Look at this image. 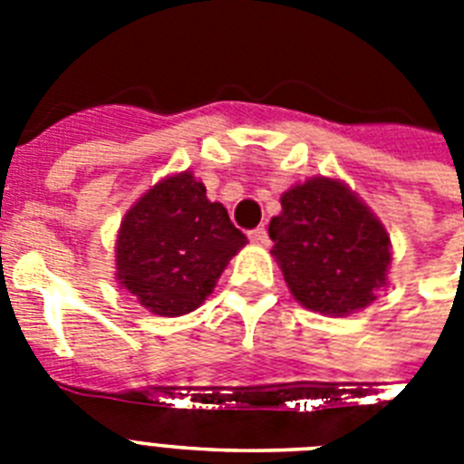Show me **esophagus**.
Listing matches in <instances>:
<instances>
[{
	"mask_svg": "<svg viewBox=\"0 0 464 464\" xmlns=\"http://www.w3.org/2000/svg\"><path fill=\"white\" fill-rule=\"evenodd\" d=\"M247 236H250L252 243L268 245V233H266V228H264V226H256V228H252V231L247 233Z\"/></svg>",
	"mask_w": 464,
	"mask_h": 464,
	"instance_id": "esophagus-1",
	"label": "esophagus"
}]
</instances>
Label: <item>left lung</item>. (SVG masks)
Instances as JSON below:
<instances>
[{
    "label": "left lung",
    "instance_id": "left-lung-1",
    "mask_svg": "<svg viewBox=\"0 0 464 464\" xmlns=\"http://www.w3.org/2000/svg\"><path fill=\"white\" fill-rule=\"evenodd\" d=\"M268 236L292 297L323 316H349L387 287L392 240L382 221L337 179L314 177L280 198Z\"/></svg>",
    "mask_w": 464,
    "mask_h": 464
}]
</instances>
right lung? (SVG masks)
Listing matches in <instances>:
<instances>
[{
	"mask_svg": "<svg viewBox=\"0 0 464 464\" xmlns=\"http://www.w3.org/2000/svg\"><path fill=\"white\" fill-rule=\"evenodd\" d=\"M247 238L190 172L143 193L124 214L115 278L155 316H184L205 302Z\"/></svg>",
	"mask_w": 464,
	"mask_h": 464,
	"instance_id": "right-lung-1",
	"label": "right lung"
}]
</instances>
